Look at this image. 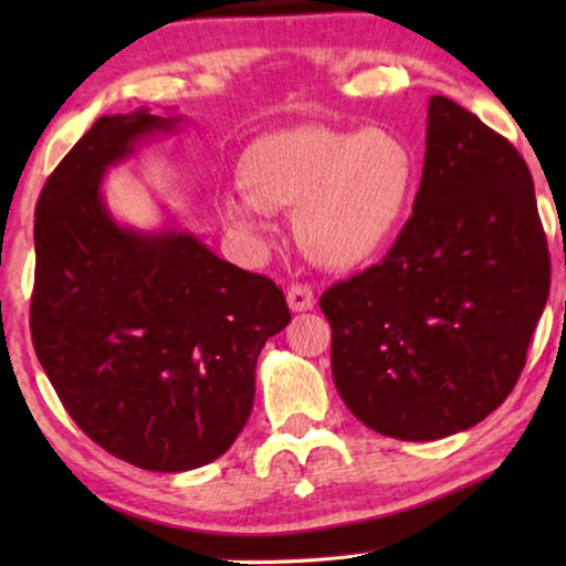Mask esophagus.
Wrapping results in <instances>:
<instances>
[{
    "label": "esophagus",
    "instance_id": "34e87169",
    "mask_svg": "<svg viewBox=\"0 0 566 566\" xmlns=\"http://www.w3.org/2000/svg\"><path fill=\"white\" fill-rule=\"evenodd\" d=\"M286 302H290L292 312H306V310H312L314 302H317V300H314L312 286L292 284L290 290H286Z\"/></svg>",
    "mask_w": 566,
    "mask_h": 566
}]
</instances>
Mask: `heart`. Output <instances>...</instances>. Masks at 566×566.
I'll return each instance as SVG.
<instances>
[{"mask_svg":"<svg viewBox=\"0 0 566 566\" xmlns=\"http://www.w3.org/2000/svg\"><path fill=\"white\" fill-rule=\"evenodd\" d=\"M417 185V155L397 132L294 127L242 151L244 199H224V217L239 232L262 234L260 209H294L296 242L310 260L354 270L399 232Z\"/></svg>","mask_w":566,"mask_h":566,"instance_id":"b5f03b06","label":"heart"}]
</instances>
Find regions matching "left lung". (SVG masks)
I'll return each mask as SVG.
<instances>
[{"label": "left lung", "instance_id": "8db88e82", "mask_svg": "<svg viewBox=\"0 0 566 566\" xmlns=\"http://www.w3.org/2000/svg\"><path fill=\"white\" fill-rule=\"evenodd\" d=\"M549 276L526 161L437 94L419 191L397 242L319 300L344 405L405 442L479 424L522 375Z\"/></svg>", "mask_w": 566, "mask_h": 566}]
</instances>
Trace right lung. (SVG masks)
Instances as JSON below:
<instances>
[{
  "label": "right lung",
  "instance_id": "add662e5",
  "mask_svg": "<svg viewBox=\"0 0 566 566\" xmlns=\"http://www.w3.org/2000/svg\"><path fill=\"white\" fill-rule=\"evenodd\" d=\"M179 117H99L46 179L34 212L30 329L56 397L94 444L149 472L222 457L254 405L264 342L292 322L270 276L195 234L114 222L107 167Z\"/></svg>",
  "mask_w": 566,
  "mask_h": 566
}]
</instances>
